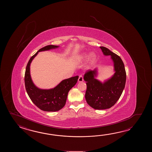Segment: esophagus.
Returning a JSON list of instances; mask_svg holds the SVG:
<instances>
[{
  "label": "esophagus",
  "instance_id": "1",
  "mask_svg": "<svg viewBox=\"0 0 152 152\" xmlns=\"http://www.w3.org/2000/svg\"><path fill=\"white\" fill-rule=\"evenodd\" d=\"M83 80H84L83 77L82 75H80V76L79 77V78H78V81H79V83H80V82H83Z\"/></svg>",
  "mask_w": 152,
  "mask_h": 152
}]
</instances>
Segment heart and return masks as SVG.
Instances as JSON below:
<instances>
[{
	"label": "heart",
	"mask_w": 152,
	"mask_h": 152,
	"mask_svg": "<svg viewBox=\"0 0 152 152\" xmlns=\"http://www.w3.org/2000/svg\"><path fill=\"white\" fill-rule=\"evenodd\" d=\"M90 56L91 60H93L95 58V55L94 54H90L88 53H84L79 55L77 58V60L79 61H84L85 60H86Z\"/></svg>",
	"instance_id": "b5f03b06"
}]
</instances>
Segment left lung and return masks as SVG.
<instances>
[{"label": "left lung", "mask_w": 152, "mask_h": 152, "mask_svg": "<svg viewBox=\"0 0 152 152\" xmlns=\"http://www.w3.org/2000/svg\"><path fill=\"white\" fill-rule=\"evenodd\" d=\"M100 48L104 55L111 56L115 72L103 83L96 78L97 68L88 70L84 75L87 85L85 99L87 104L96 110H104L113 106L122 94L126 81V72L121 58L106 47H100Z\"/></svg>", "instance_id": "left-lung-1"}]
</instances>
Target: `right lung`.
<instances>
[{
    "instance_id": "add662e5",
    "label": "right lung",
    "mask_w": 152,
    "mask_h": 152,
    "mask_svg": "<svg viewBox=\"0 0 152 152\" xmlns=\"http://www.w3.org/2000/svg\"><path fill=\"white\" fill-rule=\"evenodd\" d=\"M58 47V45H48L40 49L30 58L26 67L24 81L27 94L36 106L45 111L54 112L61 110L65 105L68 92L76 84L79 77L77 75L63 80L56 87L48 90L40 89L34 84L30 71V64L32 60L39 52Z\"/></svg>"
}]
</instances>
